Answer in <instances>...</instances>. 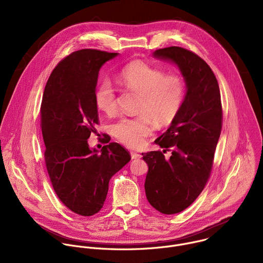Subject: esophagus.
<instances>
[{
  "instance_id": "esophagus-1",
  "label": "esophagus",
  "mask_w": 263,
  "mask_h": 263,
  "mask_svg": "<svg viewBox=\"0 0 263 263\" xmlns=\"http://www.w3.org/2000/svg\"><path fill=\"white\" fill-rule=\"evenodd\" d=\"M131 158L132 159H139V158H141V155L138 154V153H135V152H131Z\"/></svg>"
}]
</instances>
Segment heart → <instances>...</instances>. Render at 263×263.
<instances>
[{
    "instance_id": "b5f03b06",
    "label": "heart",
    "mask_w": 263,
    "mask_h": 263,
    "mask_svg": "<svg viewBox=\"0 0 263 263\" xmlns=\"http://www.w3.org/2000/svg\"><path fill=\"white\" fill-rule=\"evenodd\" d=\"M119 83L140 96L136 118H123L114 126L115 136L129 147H139L152 132L154 121L158 126L172 123L181 109L185 83L177 74L165 73L147 63L135 60L118 74ZM96 106L105 115H115L118 109L116 89L108 79L102 80L95 90Z\"/></svg>"
}]
</instances>
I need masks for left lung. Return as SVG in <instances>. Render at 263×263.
<instances>
[{
	"label": "left lung",
	"mask_w": 263,
	"mask_h": 263,
	"mask_svg": "<svg viewBox=\"0 0 263 263\" xmlns=\"http://www.w3.org/2000/svg\"><path fill=\"white\" fill-rule=\"evenodd\" d=\"M153 57L174 63L186 86L177 117L155 140L163 151L142 153L148 166V203L161 213L174 214L195 202L209 178L221 130L220 92L210 66L195 53L170 47L156 50ZM166 151H172L167 159Z\"/></svg>",
	"instance_id": "8db88e82"
}]
</instances>
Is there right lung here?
Wrapping results in <instances>:
<instances>
[{"label":"right lung","mask_w":263,"mask_h":263,"mask_svg":"<svg viewBox=\"0 0 263 263\" xmlns=\"http://www.w3.org/2000/svg\"><path fill=\"white\" fill-rule=\"evenodd\" d=\"M118 55L90 49L73 52L54 68L44 91L41 125L53 189L68 209L84 216L101 210L111 177L131 160L118 142L101 151L88 144L99 124V71Z\"/></svg>","instance_id":"add662e5"}]
</instances>
